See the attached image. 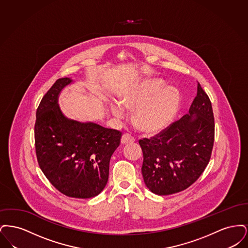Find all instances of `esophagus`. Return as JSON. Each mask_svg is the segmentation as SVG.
<instances>
[{"instance_id":"esophagus-1","label":"esophagus","mask_w":248,"mask_h":248,"mask_svg":"<svg viewBox=\"0 0 248 248\" xmlns=\"http://www.w3.org/2000/svg\"><path fill=\"white\" fill-rule=\"evenodd\" d=\"M134 141H135L134 137H132L129 134H124L122 137V140H121L122 144H127V143H132Z\"/></svg>"}]
</instances>
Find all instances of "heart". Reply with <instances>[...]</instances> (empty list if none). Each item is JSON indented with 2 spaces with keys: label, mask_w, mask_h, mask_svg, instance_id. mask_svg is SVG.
<instances>
[{
  "label": "heart",
  "mask_w": 248,
  "mask_h": 248,
  "mask_svg": "<svg viewBox=\"0 0 248 248\" xmlns=\"http://www.w3.org/2000/svg\"><path fill=\"white\" fill-rule=\"evenodd\" d=\"M160 79L144 81L124 94L121 105L112 104V114L124 118L126 109H135L133 120L135 124L146 133H157L167 127L177 114L180 94L177 88L166 86Z\"/></svg>",
  "instance_id": "obj_1"
}]
</instances>
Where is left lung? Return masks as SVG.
<instances>
[{
    "mask_svg": "<svg viewBox=\"0 0 248 248\" xmlns=\"http://www.w3.org/2000/svg\"><path fill=\"white\" fill-rule=\"evenodd\" d=\"M215 138L212 105L200 83L189 113L151 139L140 140L148 189L169 195L189 188L208 165Z\"/></svg>",
    "mask_w": 248,
    "mask_h": 248,
    "instance_id": "left-lung-1",
    "label": "left lung"
}]
</instances>
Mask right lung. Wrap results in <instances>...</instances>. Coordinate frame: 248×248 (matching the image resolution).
<instances>
[{
    "instance_id": "obj_1",
    "label": "right lung",
    "mask_w": 248,
    "mask_h": 248,
    "mask_svg": "<svg viewBox=\"0 0 248 248\" xmlns=\"http://www.w3.org/2000/svg\"><path fill=\"white\" fill-rule=\"evenodd\" d=\"M71 82L67 77L57 80L39 104L36 156L56 189L69 197L86 199L105 188L109 160L120 145L122 132L64 116L58 103L59 93Z\"/></svg>"
}]
</instances>
